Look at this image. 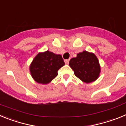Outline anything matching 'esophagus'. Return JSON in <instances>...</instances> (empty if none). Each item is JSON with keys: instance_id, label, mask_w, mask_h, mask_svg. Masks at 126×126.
<instances>
[{"instance_id": "obj_1", "label": "esophagus", "mask_w": 126, "mask_h": 126, "mask_svg": "<svg viewBox=\"0 0 126 126\" xmlns=\"http://www.w3.org/2000/svg\"><path fill=\"white\" fill-rule=\"evenodd\" d=\"M64 62H65V64H68L69 62V59H66L64 61Z\"/></svg>"}]
</instances>
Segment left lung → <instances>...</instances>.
I'll list each match as a JSON object with an SVG mask.
<instances>
[{"label":"left lung","instance_id":"8db88e82","mask_svg":"<svg viewBox=\"0 0 126 126\" xmlns=\"http://www.w3.org/2000/svg\"><path fill=\"white\" fill-rule=\"evenodd\" d=\"M69 66L74 71L77 78L85 83L96 81L101 72V67L97 57L92 52L84 50L72 58Z\"/></svg>","mask_w":126,"mask_h":126}]
</instances>
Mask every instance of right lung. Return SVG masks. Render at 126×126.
<instances>
[{
	"instance_id": "obj_1",
	"label": "right lung",
	"mask_w": 126,
	"mask_h": 126,
	"mask_svg": "<svg viewBox=\"0 0 126 126\" xmlns=\"http://www.w3.org/2000/svg\"><path fill=\"white\" fill-rule=\"evenodd\" d=\"M64 65L60 54L48 50L39 52L30 64V74L36 83L47 84L58 75V71Z\"/></svg>"
}]
</instances>
